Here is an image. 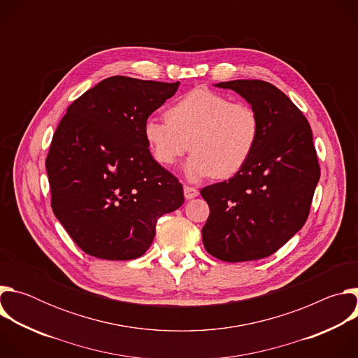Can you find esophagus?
I'll list each match as a JSON object with an SVG mask.
<instances>
[{
  "mask_svg": "<svg viewBox=\"0 0 358 358\" xmlns=\"http://www.w3.org/2000/svg\"><path fill=\"white\" fill-rule=\"evenodd\" d=\"M198 194H199V191L195 187H191V185L184 187V195L187 199H192V198L198 196Z\"/></svg>",
  "mask_w": 358,
  "mask_h": 358,
  "instance_id": "1",
  "label": "esophagus"
}]
</instances>
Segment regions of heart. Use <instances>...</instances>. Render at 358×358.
Listing matches in <instances>:
<instances>
[{
  "label": "heart",
  "mask_w": 358,
  "mask_h": 358,
  "mask_svg": "<svg viewBox=\"0 0 358 358\" xmlns=\"http://www.w3.org/2000/svg\"><path fill=\"white\" fill-rule=\"evenodd\" d=\"M151 156L159 164H176L188 148L185 173L191 180L231 178L252 157L261 136L258 110L231 101L208 87L185 93L166 112V120L148 117L143 126Z\"/></svg>",
  "instance_id": "1"
}]
</instances>
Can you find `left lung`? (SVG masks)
Instances as JSON below:
<instances>
[{
    "mask_svg": "<svg viewBox=\"0 0 358 358\" xmlns=\"http://www.w3.org/2000/svg\"><path fill=\"white\" fill-rule=\"evenodd\" d=\"M258 110L261 136L246 166L201 189L210 207L202 228L207 252L224 262L271 257L306 222L320 178L312 129L293 101L269 82L229 80Z\"/></svg>",
    "mask_w": 358,
    "mask_h": 358,
    "instance_id": "obj_1",
    "label": "left lung"
}]
</instances>
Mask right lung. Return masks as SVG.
I'll return each mask as SVG.
<instances>
[{
  "instance_id": "obj_1",
  "label": "right lung",
  "mask_w": 358,
  "mask_h": 358,
  "mask_svg": "<svg viewBox=\"0 0 358 358\" xmlns=\"http://www.w3.org/2000/svg\"><path fill=\"white\" fill-rule=\"evenodd\" d=\"M178 85L112 76L79 96L58 124L45 162L50 207L90 257H141L157 220L184 203L181 182L152 159L143 133Z\"/></svg>"
}]
</instances>
